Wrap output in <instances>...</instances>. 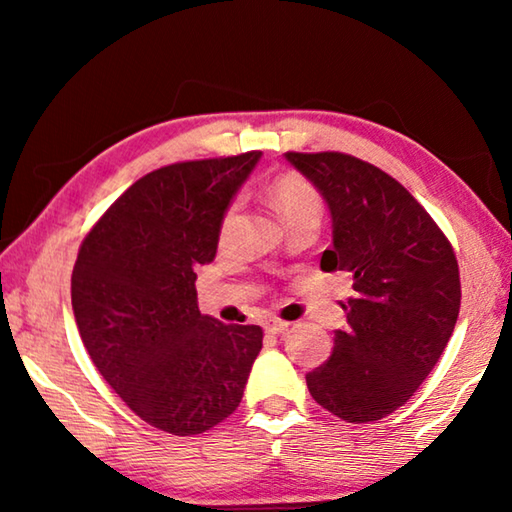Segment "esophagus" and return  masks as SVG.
I'll use <instances>...</instances> for the list:
<instances>
[{
  "mask_svg": "<svg viewBox=\"0 0 512 512\" xmlns=\"http://www.w3.org/2000/svg\"><path fill=\"white\" fill-rule=\"evenodd\" d=\"M287 329H289V323H284V320L273 318L266 323V334H271V336H280L287 332Z\"/></svg>",
  "mask_w": 512,
  "mask_h": 512,
  "instance_id": "34e87169",
  "label": "esophagus"
}]
</instances>
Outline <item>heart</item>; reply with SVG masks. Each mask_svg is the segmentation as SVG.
I'll return each mask as SVG.
<instances>
[{"label":"heart","instance_id":"heart-1","mask_svg":"<svg viewBox=\"0 0 512 512\" xmlns=\"http://www.w3.org/2000/svg\"><path fill=\"white\" fill-rule=\"evenodd\" d=\"M268 196H271V203L277 210V214L282 216L284 225H291L300 219H307V216H314V219H320V212H323V203H320V196L311 183H307L300 173L293 171H284L277 176L271 187H268ZM237 219H239V207L230 205L225 210L221 225H219V239L221 244L230 241L232 232L237 228Z\"/></svg>","mask_w":512,"mask_h":512}]
</instances>
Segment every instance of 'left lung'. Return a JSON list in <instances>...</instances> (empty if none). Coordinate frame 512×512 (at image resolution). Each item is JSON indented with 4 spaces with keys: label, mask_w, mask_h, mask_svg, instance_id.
Wrapping results in <instances>:
<instances>
[{
    "label": "left lung",
    "mask_w": 512,
    "mask_h": 512,
    "mask_svg": "<svg viewBox=\"0 0 512 512\" xmlns=\"http://www.w3.org/2000/svg\"><path fill=\"white\" fill-rule=\"evenodd\" d=\"M318 189L332 219L323 271L352 277L348 327L307 372L314 400L345 422H372L418 391L461 307L454 250L424 207L372 164L343 153H284Z\"/></svg>",
    "instance_id": "obj_1"
}]
</instances>
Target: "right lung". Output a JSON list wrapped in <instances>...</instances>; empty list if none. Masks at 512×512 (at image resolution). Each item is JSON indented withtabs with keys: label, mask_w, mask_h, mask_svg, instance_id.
<instances>
[{
	"label": "right lung",
	"mask_w": 512,
	"mask_h": 512,
	"mask_svg": "<svg viewBox=\"0 0 512 512\" xmlns=\"http://www.w3.org/2000/svg\"><path fill=\"white\" fill-rule=\"evenodd\" d=\"M262 153L178 162L146 173L85 237L72 307L94 366L151 427L194 436L244 397L262 327L223 325L196 302L219 225Z\"/></svg>",
	"instance_id": "right-lung-1"
}]
</instances>
